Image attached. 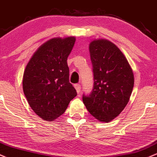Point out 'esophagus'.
<instances>
[{"label": "esophagus", "instance_id": "esophagus-1", "mask_svg": "<svg viewBox=\"0 0 157 157\" xmlns=\"http://www.w3.org/2000/svg\"><path fill=\"white\" fill-rule=\"evenodd\" d=\"M74 87H75V90H76V92L78 93H80V91H81V85L79 84H75V85H74Z\"/></svg>", "mask_w": 157, "mask_h": 157}]
</instances>
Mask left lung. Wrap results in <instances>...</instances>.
Returning a JSON list of instances; mask_svg holds the SVG:
<instances>
[{
	"label": "left lung",
	"instance_id": "obj_1",
	"mask_svg": "<svg viewBox=\"0 0 157 157\" xmlns=\"http://www.w3.org/2000/svg\"><path fill=\"white\" fill-rule=\"evenodd\" d=\"M93 87L82 99L91 115L100 121H110L129 101L134 77L128 60L115 44L107 40L90 44Z\"/></svg>",
	"mask_w": 157,
	"mask_h": 157
}]
</instances>
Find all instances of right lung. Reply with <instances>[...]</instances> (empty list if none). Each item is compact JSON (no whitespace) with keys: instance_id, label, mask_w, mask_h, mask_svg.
I'll return each mask as SVG.
<instances>
[{"instance_id":"obj_1","label":"right lung","mask_w":157,"mask_h":157,"mask_svg":"<svg viewBox=\"0 0 157 157\" xmlns=\"http://www.w3.org/2000/svg\"><path fill=\"white\" fill-rule=\"evenodd\" d=\"M75 37L52 38L42 44L29 60L23 77V90L29 106L44 120L64 113L77 96L69 81L68 56Z\"/></svg>"}]
</instances>
